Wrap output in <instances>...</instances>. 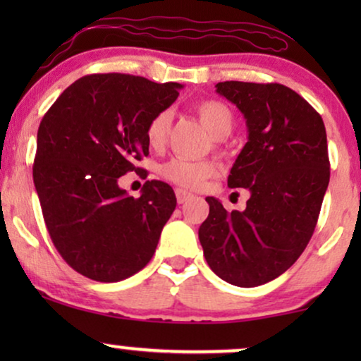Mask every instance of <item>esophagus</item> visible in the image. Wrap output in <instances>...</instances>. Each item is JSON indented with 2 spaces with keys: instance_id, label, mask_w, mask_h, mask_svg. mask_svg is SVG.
<instances>
[{
  "instance_id": "obj_1",
  "label": "esophagus",
  "mask_w": 361,
  "mask_h": 361,
  "mask_svg": "<svg viewBox=\"0 0 361 361\" xmlns=\"http://www.w3.org/2000/svg\"><path fill=\"white\" fill-rule=\"evenodd\" d=\"M176 197H177V202H179V204H184V202L192 199V197H194V195H192L190 192L184 190V189H177L176 190Z\"/></svg>"
}]
</instances>
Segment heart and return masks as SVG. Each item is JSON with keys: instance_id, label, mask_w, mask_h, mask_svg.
<instances>
[{"instance_id": "1", "label": "heart", "mask_w": 361, "mask_h": 361, "mask_svg": "<svg viewBox=\"0 0 361 361\" xmlns=\"http://www.w3.org/2000/svg\"><path fill=\"white\" fill-rule=\"evenodd\" d=\"M195 113L202 125L215 140L228 136L233 130V113L225 103L219 100H205L195 106ZM171 115L169 111H161L147 125L146 137L152 147H159L166 142L169 135ZM164 179L184 189H197L207 179L215 177L220 172V164L215 159L192 161L185 157H172L159 167Z\"/></svg>"}]
</instances>
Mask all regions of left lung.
Segmentation results:
<instances>
[{"label":"left lung","mask_w":361,"mask_h":361,"mask_svg":"<svg viewBox=\"0 0 361 361\" xmlns=\"http://www.w3.org/2000/svg\"><path fill=\"white\" fill-rule=\"evenodd\" d=\"M216 93L243 113L248 141L228 187L250 190L243 212L207 197L199 240L210 269L226 283L255 288L288 271L307 246L330 179L322 118L281 83L220 82Z\"/></svg>","instance_id":"left-lung-1"}]
</instances>
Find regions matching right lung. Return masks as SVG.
<instances>
[{"instance_id":"right-lung-1","label":"right lung","mask_w":361,"mask_h":361,"mask_svg":"<svg viewBox=\"0 0 361 361\" xmlns=\"http://www.w3.org/2000/svg\"><path fill=\"white\" fill-rule=\"evenodd\" d=\"M180 83L93 73L67 87L37 130L32 177L51 240L87 278L116 283L154 255L176 209L171 185L147 180L140 199L118 179L149 154L146 130L179 97Z\"/></svg>"}]
</instances>
